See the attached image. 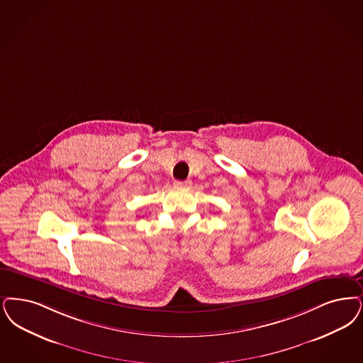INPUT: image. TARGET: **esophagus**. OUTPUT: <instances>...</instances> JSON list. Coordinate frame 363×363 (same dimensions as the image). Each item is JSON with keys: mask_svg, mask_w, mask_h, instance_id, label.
<instances>
[{"mask_svg": "<svg viewBox=\"0 0 363 363\" xmlns=\"http://www.w3.org/2000/svg\"><path fill=\"white\" fill-rule=\"evenodd\" d=\"M190 185H191L190 181H175L174 182L175 188H189Z\"/></svg>", "mask_w": 363, "mask_h": 363, "instance_id": "1", "label": "esophagus"}]
</instances>
